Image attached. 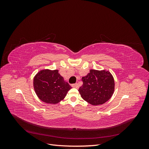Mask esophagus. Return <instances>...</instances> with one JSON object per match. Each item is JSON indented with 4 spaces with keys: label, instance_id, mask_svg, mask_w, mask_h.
I'll use <instances>...</instances> for the list:
<instances>
[{
    "label": "esophagus",
    "instance_id": "esophagus-1",
    "mask_svg": "<svg viewBox=\"0 0 149 149\" xmlns=\"http://www.w3.org/2000/svg\"><path fill=\"white\" fill-rule=\"evenodd\" d=\"M71 86L73 87V88H79V85H78V83H75V84H72Z\"/></svg>",
    "mask_w": 149,
    "mask_h": 149
}]
</instances>
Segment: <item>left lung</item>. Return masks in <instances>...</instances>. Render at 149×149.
<instances>
[{
  "instance_id": "1",
  "label": "left lung",
  "mask_w": 149,
  "mask_h": 149,
  "mask_svg": "<svg viewBox=\"0 0 149 149\" xmlns=\"http://www.w3.org/2000/svg\"><path fill=\"white\" fill-rule=\"evenodd\" d=\"M82 81L83 84L78 91L83 100L91 105L105 103L114 92V79L109 71L91 70Z\"/></svg>"
}]
</instances>
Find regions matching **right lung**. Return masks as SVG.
<instances>
[{
  "mask_svg": "<svg viewBox=\"0 0 149 149\" xmlns=\"http://www.w3.org/2000/svg\"><path fill=\"white\" fill-rule=\"evenodd\" d=\"M33 88L40 100L55 104L62 101L71 88L58 70H40L33 78Z\"/></svg>",
  "mask_w": 149,
  "mask_h": 149,
  "instance_id": "1",
  "label": "right lung"
}]
</instances>
